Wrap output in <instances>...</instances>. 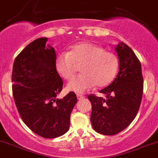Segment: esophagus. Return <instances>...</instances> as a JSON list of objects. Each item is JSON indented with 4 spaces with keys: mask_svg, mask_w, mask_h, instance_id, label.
Instances as JSON below:
<instances>
[{
    "mask_svg": "<svg viewBox=\"0 0 158 158\" xmlns=\"http://www.w3.org/2000/svg\"><path fill=\"white\" fill-rule=\"evenodd\" d=\"M77 99L78 100H81V99H83V98H85V96H83V95L81 94H77Z\"/></svg>",
    "mask_w": 158,
    "mask_h": 158,
    "instance_id": "obj_1",
    "label": "esophagus"
}]
</instances>
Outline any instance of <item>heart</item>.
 <instances>
[{"label":"heart","mask_w":158,"mask_h":158,"mask_svg":"<svg viewBox=\"0 0 158 158\" xmlns=\"http://www.w3.org/2000/svg\"><path fill=\"white\" fill-rule=\"evenodd\" d=\"M81 64V76L72 80L67 85L69 90L77 94L85 93L96 85L107 86L118 73L119 62L116 55L92 43L75 44L69 52L60 53L55 60L57 73L67 81L75 76L76 65Z\"/></svg>","instance_id":"1"}]
</instances>
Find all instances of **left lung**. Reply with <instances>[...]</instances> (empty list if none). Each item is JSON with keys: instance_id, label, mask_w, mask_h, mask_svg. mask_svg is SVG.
<instances>
[{"instance_id": "obj_1", "label": "left lung", "mask_w": 158, "mask_h": 158, "mask_svg": "<svg viewBox=\"0 0 158 158\" xmlns=\"http://www.w3.org/2000/svg\"><path fill=\"white\" fill-rule=\"evenodd\" d=\"M115 51L119 62L118 73L112 83L100 90L106 98L88 96L92 104V127L98 133L106 135L120 132L133 121L143 94L140 60L123 42L117 44Z\"/></svg>"}]
</instances>
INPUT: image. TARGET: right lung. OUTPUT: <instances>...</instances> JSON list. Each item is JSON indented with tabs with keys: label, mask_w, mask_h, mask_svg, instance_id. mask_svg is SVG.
<instances>
[{
	"label": "right lung",
	"mask_w": 158,
	"mask_h": 158,
	"mask_svg": "<svg viewBox=\"0 0 158 158\" xmlns=\"http://www.w3.org/2000/svg\"><path fill=\"white\" fill-rule=\"evenodd\" d=\"M47 42L48 38L34 40L15 58L12 89L17 109L27 127L42 137L56 138L69 131L77 99L73 92L56 98L63 81L55 66V49Z\"/></svg>",
	"instance_id": "obj_1"
}]
</instances>
